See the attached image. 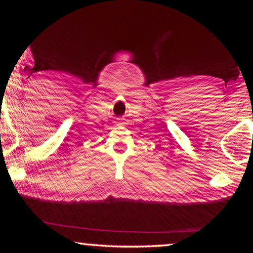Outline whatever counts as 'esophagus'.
Segmentation results:
<instances>
[{
    "label": "esophagus",
    "mask_w": 253,
    "mask_h": 253,
    "mask_svg": "<svg viewBox=\"0 0 253 253\" xmlns=\"http://www.w3.org/2000/svg\"><path fill=\"white\" fill-rule=\"evenodd\" d=\"M124 124H125V123H123L122 119H118V122H116L117 126H124Z\"/></svg>",
    "instance_id": "34e87169"
}]
</instances>
